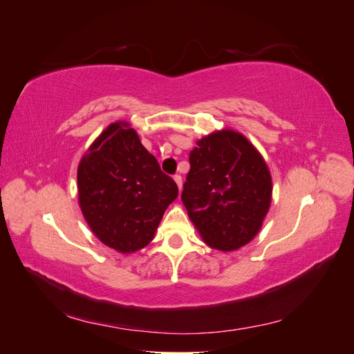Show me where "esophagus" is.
I'll return each instance as SVG.
<instances>
[{
  "label": "esophagus",
  "mask_w": 354,
  "mask_h": 354,
  "mask_svg": "<svg viewBox=\"0 0 354 354\" xmlns=\"http://www.w3.org/2000/svg\"><path fill=\"white\" fill-rule=\"evenodd\" d=\"M174 181H176L177 186H178V190H181V187H183V178H181V176L176 174L174 176Z\"/></svg>",
  "instance_id": "1"
}]
</instances>
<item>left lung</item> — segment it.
<instances>
[{
  "instance_id": "1",
  "label": "left lung",
  "mask_w": 354,
  "mask_h": 354,
  "mask_svg": "<svg viewBox=\"0 0 354 354\" xmlns=\"http://www.w3.org/2000/svg\"><path fill=\"white\" fill-rule=\"evenodd\" d=\"M196 145L181 201L208 246L238 250L254 239L270 208V171L248 138L233 130Z\"/></svg>"
}]
</instances>
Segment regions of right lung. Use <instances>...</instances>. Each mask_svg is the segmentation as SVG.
<instances>
[{"label": "right lung", "mask_w": 354, "mask_h": 354, "mask_svg": "<svg viewBox=\"0 0 354 354\" xmlns=\"http://www.w3.org/2000/svg\"><path fill=\"white\" fill-rule=\"evenodd\" d=\"M80 207L90 229L122 254L153 239L178 195L176 181L142 145L128 122H113L95 138L78 167Z\"/></svg>", "instance_id": "right-lung-1"}]
</instances>
